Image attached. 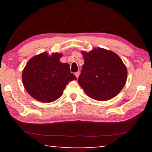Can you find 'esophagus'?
Listing matches in <instances>:
<instances>
[{
	"label": "esophagus",
	"mask_w": 152,
	"mask_h": 152,
	"mask_svg": "<svg viewBox=\"0 0 152 152\" xmlns=\"http://www.w3.org/2000/svg\"><path fill=\"white\" fill-rule=\"evenodd\" d=\"M80 72H75V76H76V77L77 78H78L79 77V76H80Z\"/></svg>",
	"instance_id": "esophagus-1"
}]
</instances>
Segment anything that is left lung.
Wrapping results in <instances>:
<instances>
[{"mask_svg":"<svg viewBox=\"0 0 152 152\" xmlns=\"http://www.w3.org/2000/svg\"><path fill=\"white\" fill-rule=\"evenodd\" d=\"M84 59L78 83L88 97L107 101L119 93L127 79V69L117 54L102 48L88 53L82 51Z\"/></svg>","mask_w":152,"mask_h":152,"instance_id":"1","label":"left lung"}]
</instances>
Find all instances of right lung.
<instances>
[{"label": "right lung", "instance_id": "1", "mask_svg": "<svg viewBox=\"0 0 152 152\" xmlns=\"http://www.w3.org/2000/svg\"><path fill=\"white\" fill-rule=\"evenodd\" d=\"M61 53L47 52L31 58L22 72V81L30 96L41 102L55 101L63 94L68 82L76 80L70 66L61 63Z\"/></svg>", "mask_w": 152, "mask_h": 152}]
</instances>
